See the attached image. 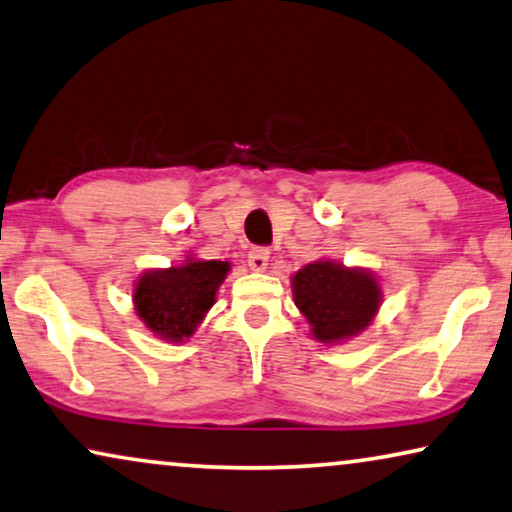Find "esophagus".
Segmentation results:
<instances>
[{"label": "esophagus", "mask_w": 512, "mask_h": 512, "mask_svg": "<svg viewBox=\"0 0 512 512\" xmlns=\"http://www.w3.org/2000/svg\"><path fill=\"white\" fill-rule=\"evenodd\" d=\"M269 257L271 253L266 248H253L248 253V266L253 271H264L266 266H269Z\"/></svg>", "instance_id": "34e87169"}]
</instances>
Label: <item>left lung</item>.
<instances>
[{"mask_svg":"<svg viewBox=\"0 0 512 512\" xmlns=\"http://www.w3.org/2000/svg\"><path fill=\"white\" fill-rule=\"evenodd\" d=\"M292 292L312 335L331 345L368 329L381 303L379 282L372 273L345 269L329 259L294 273Z\"/></svg>","mask_w":512,"mask_h":512,"instance_id":"1","label":"left lung"}]
</instances>
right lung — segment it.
Returning <instances> with one entry per match:
<instances>
[{"label": "right lung", "mask_w": 512, "mask_h": 512, "mask_svg": "<svg viewBox=\"0 0 512 512\" xmlns=\"http://www.w3.org/2000/svg\"><path fill=\"white\" fill-rule=\"evenodd\" d=\"M227 271L230 264L218 259H186L181 266L147 271L135 282L137 315L158 338L183 342L216 303Z\"/></svg>", "instance_id": "right-lung-1"}]
</instances>
